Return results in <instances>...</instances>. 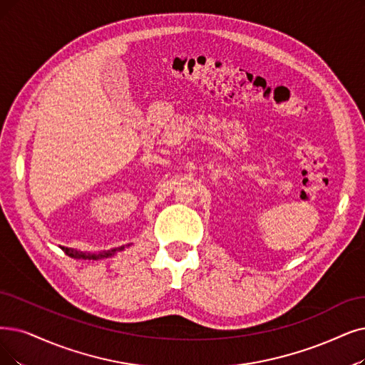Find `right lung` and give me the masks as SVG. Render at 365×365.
Here are the masks:
<instances>
[{"instance_id": "add662e5", "label": "right lung", "mask_w": 365, "mask_h": 365, "mask_svg": "<svg viewBox=\"0 0 365 365\" xmlns=\"http://www.w3.org/2000/svg\"><path fill=\"white\" fill-rule=\"evenodd\" d=\"M61 249L68 255V256H71V257H78V259H100V257H108V256H112L115 252H116V249H113L112 252H105V253H98V255H91V253H82V252H76V250H73V249H68V247H61ZM124 247H121V249H118V250H123Z\"/></svg>"}]
</instances>
